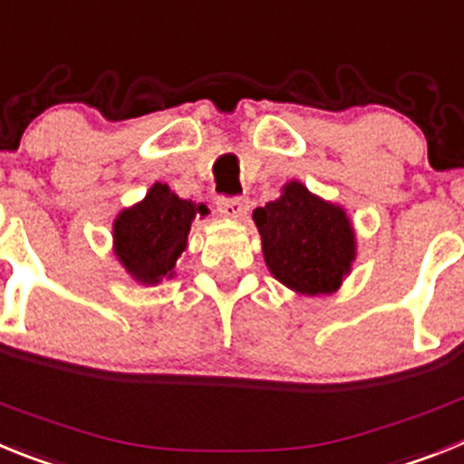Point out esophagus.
Segmentation results:
<instances>
[{
    "mask_svg": "<svg viewBox=\"0 0 464 464\" xmlns=\"http://www.w3.org/2000/svg\"><path fill=\"white\" fill-rule=\"evenodd\" d=\"M217 209L228 219H243L249 209V200L245 196H233V198L217 200Z\"/></svg>",
    "mask_w": 464,
    "mask_h": 464,
    "instance_id": "1",
    "label": "esophagus"
}]
</instances>
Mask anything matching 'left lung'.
I'll return each mask as SVG.
<instances>
[{
    "instance_id": "8db88e82",
    "label": "left lung",
    "mask_w": 464,
    "mask_h": 464,
    "mask_svg": "<svg viewBox=\"0 0 464 464\" xmlns=\"http://www.w3.org/2000/svg\"><path fill=\"white\" fill-rule=\"evenodd\" d=\"M264 259L273 276L308 296L338 289L354 259V233L341 208L304 184L289 182L280 198L255 209Z\"/></svg>"
}]
</instances>
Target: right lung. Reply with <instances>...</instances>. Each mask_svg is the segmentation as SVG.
I'll use <instances>...</instances> for the list:
<instances>
[{
    "instance_id": "1",
    "label": "right lung",
    "mask_w": 464,
    "mask_h": 464,
    "mask_svg": "<svg viewBox=\"0 0 464 464\" xmlns=\"http://www.w3.org/2000/svg\"><path fill=\"white\" fill-rule=\"evenodd\" d=\"M205 212V205L179 198L168 184H154L142 203L123 209L114 221L116 256L137 282L156 285L172 276L193 219Z\"/></svg>"
}]
</instances>
